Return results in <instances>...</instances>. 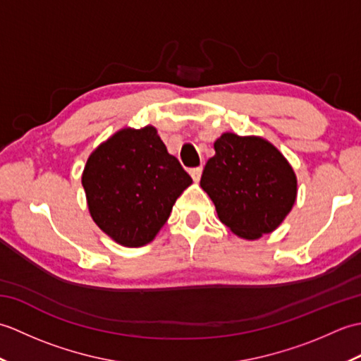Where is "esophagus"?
Segmentation results:
<instances>
[{
	"label": "esophagus",
	"instance_id": "34e87169",
	"mask_svg": "<svg viewBox=\"0 0 361 361\" xmlns=\"http://www.w3.org/2000/svg\"><path fill=\"white\" fill-rule=\"evenodd\" d=\"M202 172H203V167H202V166H200V167H194V169H190V171H189L190 176H192V180H194L195 183L200 181V178H202Z\"/></svg>",
	"mask_w": 361,
	"mask_h": 361
}]
</instances>
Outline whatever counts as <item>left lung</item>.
<instances>
[{"mask_svg": "<svg viewBox=\"0 0 361 361\" xmlns=\"http://www.w3.org/2000/svg\"><path fill=\"white\" fill-rule=\"evenodd\" d=\"M200 186L224 225L247 240L273 233L293 208L298 180L293 167L260 136L224 133L214 142Z\"/></svg>", "mask_w": 361, "mask_h": 361, "instance_id": "left-lung-1", "label": "left lung"}]
</instances>
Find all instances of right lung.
<instances>
[{
	"label": "right lung",
	"instance_id": "1",
	"mask_svg": "<svg viewBox=\"0 0 361 361\" xmlns=\"http://www.w3.org/2000/svg\"><path fill=\"white\" fill-rule=\"evenodd\" d=\"M190 185L153 126L121 128L91 152L82 173L91 219L128 248L155 239Z\"/></svg>",
	"mask_w": 361,
	"mask_h": 361
}]
</instances>
